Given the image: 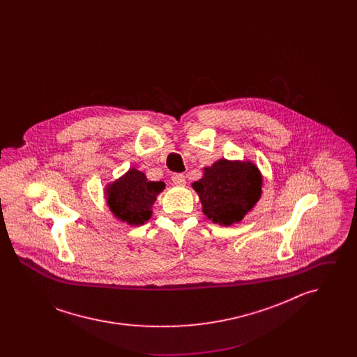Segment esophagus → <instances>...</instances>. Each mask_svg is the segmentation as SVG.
Here are the masks:
<instances>
[{
    "label": "esophagus",
    "instance_id": "esophagus-1",
    "mask_svg": "<svg viewBox=\"0 0 357 357\" xmlns=\"http://www.w3.org/2000/svg\"><path fill=\"white\" fill-rule=\"evenodd\" d=\"M172 183L175 186H185L186 185V178L183 174H174L172 175Z\"/></svg>",
    "mask_w": 357,
    "mask_h": 357
}]
</instances>
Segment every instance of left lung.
Masks as SVG:
<instances>
[{
  "mask_svg": "<svg viewBox=\"0 0 357 357\" xmlns=\"http://www.w3.org/2000/svg\"><path fill=\"white\" fill-rule=\"evenodd\" d=\"M262 185L264 176L255 162L222 158L204 167V176L192 183V188L207 220L231 226L253 210L262 195Z\"/></svg>",
  "mask_w": 357,
  "mask_h": 357,
  "instance_id": "8db88e82",
  "label": "left lung"
}]
</instances>
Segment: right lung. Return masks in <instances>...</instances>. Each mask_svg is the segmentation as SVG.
I'll use <instances>...</instances> for the list:
<instances>
[{"label": "right lung", "mask_w": 357, "mask_h": 357, "mask_svg": "<svg viewBox=\"0 0 357 357\" xmlns=\"http://www.w3.org/2000/svg\"><path fill=\"white\" fill-rule=\"evenodd\" d=\"M165 187V182L149 181L143 171L131 167L114 182L107 183L104 198L118 221L140 226L151 218L153 204Z\"/></svg>", "instance_id": "add662e5"}]
</instances>
